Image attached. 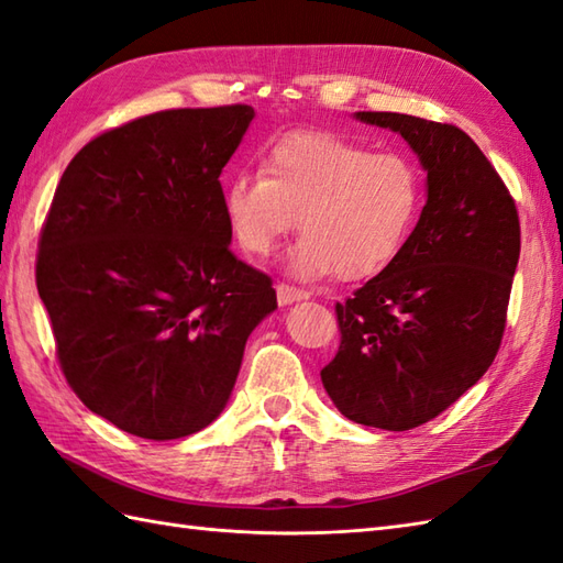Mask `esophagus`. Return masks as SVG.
<instances>
[{
  "mask_svg": "<svg viewBox=\"0 0 563 563\" xmlns=\"http://www.w3.org/2000/svg\"><path fill=\"white\" fill-rule=\"evenodd\" d=\"M275 295H278V302H280L283 307H285V305H292V302H300V300H307V297H309L307 290L292 288V285H285V283L275 285Z\"/></svg>",
  "mask_w": 563,
  "mask_h": 563,
  "instance_id": "esophagus-1",
  "label": "esophagus"
}]
</instances>
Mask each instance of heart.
Wrapping results in <instances>:
<instances>
[{"mask_svg":"<svg viewBox=\"0 0 563 563\" xmlns=\"http://www.w3.org/2000/svg\"><path fill=\"white\" fill-rule=\"evenodd\" d=\"M263 174L224 188L227 224L251 256H271L295 227L297 278L361 280L401 254L421 210L423 184L401 152H373L336 133H292L266 154Z\"/></svg>","mask_w":563,"mask_h":563,"instance_id":"1","label":"heart"}]
</instances>
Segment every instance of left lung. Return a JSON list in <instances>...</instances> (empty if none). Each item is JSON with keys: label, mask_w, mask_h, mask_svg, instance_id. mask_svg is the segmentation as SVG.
<instances>
[{"label": "left lung", "mask_w": 563, "mask_h": 563, "mask_svg": "<svg viewBox=\"0 0 563 563\" xmlns=\"http://www.w3.org/2000/svg\"><path fill=\"white\" fill-rule=\"evenodd\" d=\"M416 152L426 206L401 254L336 305L341 345L321 369L355 423L411 430L492 367L506 329L520 222L506 184L464 130L404 113H355Z\"/></svg>", "instance_id": "left-lung-1"}]
</instances>
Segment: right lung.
Here are the masks:
<instances>
[{
  "label": "right lung",
  "instance_id": "add662e5",
  "mask_svg": "<svg viewBox=\"0 0 563 563\" xmlns=\"http://www.w3.org/2000/svg\"><path fill=\"white\" fill-rule=\"evenodd\" d=\"M254 109L159 111L91 140L59 178L35 285L59 367L89 411L176 440L230 401L275 302L232 251L220 174Z\"/></svg>",
  "mask_w": 563,
  "mask_h": 563
}]
</instances>
